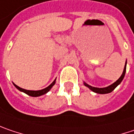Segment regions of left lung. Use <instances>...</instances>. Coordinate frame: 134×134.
Instances as JSON below:
<instances>
[{
    "instance_id": "1",
    "label": "left lung",
    "mask_w": 134,
    "mask_h": 134,
    "mask_svg": "<svg viewBox=\"0 0 134 134\" xmlns=\"http://www.w3.org/2000/svg\"><path fill=\"white\" fill-rule=\"evenodd\" d=\"M126 69H127V60H126V62H125V65H124V71H123V73L122 75H120L119 79L114 82L113 84H111L110 85L108 86V87H105V88H96V87H92L91 85H89L88 84H87L86 82L84 81V85L88 87L90 90L94 92V93H97V94H108V93H110L111 91H113L118 85H119L120 84V82L123 81L124 78V75H125V73H126Z\"/></svg>"
}]
</instances>
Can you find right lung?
I'll list each match as a JSON object with an SVG mask.
<instances>
[{
  "label": "right lung",
  "mask_w": 134,
  "mask_h": 134,
  "mask_svg": "<svg viewBox=\"0 0 134 134\" xmlns=\"http://www.w3.org/2000/svg\"><path fill=\"white\" fill-rule=\"evenodd\" d=\"M55 80L56 79H55L54 81L48 86V87H46V88H43L42 90H38V91H31V90H26V89H24V88H20L19 86H17L16 85H15L14 83H13L14 84V85L15 87L19 90V91H22V92H24L25 94H28V95H30V96H31V97H39V96H41V95H43V94H46L47 92H49V91H50V89L53 88V86L55 84Z\"/></svg>",
  "instance_id": "1"
}]
</instances>
